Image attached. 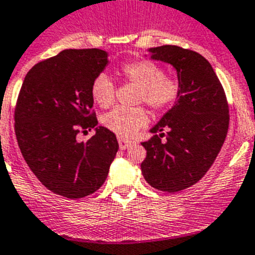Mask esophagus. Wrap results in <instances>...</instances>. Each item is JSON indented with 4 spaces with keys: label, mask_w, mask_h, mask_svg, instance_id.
<instances>
[{
    "label": "esophagus",
    "mask_w": 255,
    "mask_h": 255,
    "mask_svg": "<svg viewBox=\"0 0 255 255\" xmlns=\"http://www.w3.org/2000/svg\"><path fill=\"white\" fill-rule=\"evenodd\" d=\"M118 142H119V147H121V150H126V148L130 147V146L133 144V141H129V139H125V138H122V137H119Z\"/></svg>",
    "instance_id": "1"
}]
</instances>
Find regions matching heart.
Segmentation results:
<instances>
[{"label": "heart", "mask_w": 255, "mask_h": 255, "mask_svg": "<svg viewBox=\"0 0 255 255\" xmlns=\"http://www.w3.org/2000/svg\"><path fill=\"white\" fill-rule=\"evenodd\" d=\"M119 75L138 85L136 102L146 103L153 112H164L173 107L180 94V84L171 75H166L161 65L152 59L142 58L123 63ZM93 102L100 108L111 107L116 98V85L105 73L94 77L90 85ZM148 121L143 107H117L103 117V125L121 137L133 136Z\"/></svg>", "instance_id": "b5f03b06"}]
</instances>
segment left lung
I'll use <instances>...</instances> for the list:
<instances>
[{
    "label": "left lung",
    "mask_w": 255,
    "mask_h": 255,
    "mask_svg": "<svg viewBox=\"0 0 255 255\" xmlns=\"http://www.w3.org/2000/svg\"><path fill=\"white\" fill-rule=\"evenodd\" d=\"M151 58L170 63L178 73L180 94L170 111L142 142L146 159L142 175L151 187L180 192L203 178L216 160L229 129V104L210 62L178 45L150 48ZM165 136L167 141L161 142Z\"/></svg>",
    "instance_id": "left-lung-1"
}]
</instances>
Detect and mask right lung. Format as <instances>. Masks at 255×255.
I'll list each match as a JSON object with an SVG mask.
<instances>
[{"label":"right lung","instance_id":"obj_1","mask_svg":"<svg viewBox=\"0 0 255 255\" xmlns=\"http://www.w3.org/2000/svg\"><path fill=\"white\" fill-rule=\"evenodd\" d=\"M108 65L105 50L66 49L39 62L25 76L15 107V133L30 170L45 188L70 199L104 184L119 148L98 125L90 85ZM96 128L85 142L79 130Z\"/></svg>","mask_w":255,"mask_h":255}]
</instances>
